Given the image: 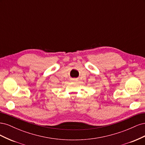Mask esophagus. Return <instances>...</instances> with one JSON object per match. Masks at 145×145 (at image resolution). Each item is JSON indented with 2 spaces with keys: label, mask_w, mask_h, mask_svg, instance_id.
<instances>
[{
  "label": "esophagus",
  "mask_w": 145,
  "mask_h": 145,
  "mask_svg": "<svg viewBox=\"0 0 145 145\" xmlns=\"http://www.w3.org/2000/svg\"><path fill=\"white\" fill-rule=\"evenodd\" d=\"M73 80H77V79H76V78H74Z\"/></svg>",
  "instance_id": "obj_1"
}]
</instances>
